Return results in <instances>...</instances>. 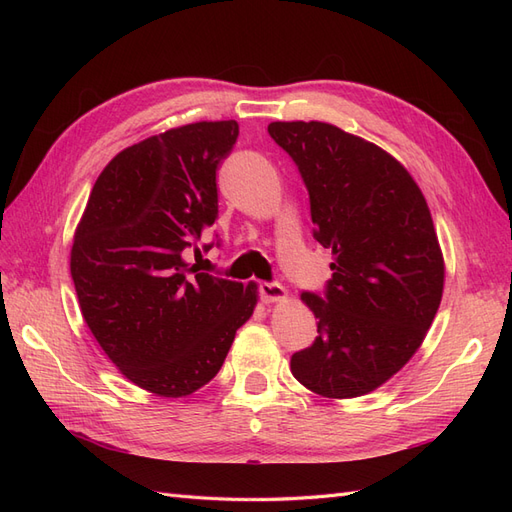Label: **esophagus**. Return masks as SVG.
<instances>
[{
  "instance_id": "esophagus-1",
  "label": "esophagus",
  "mask_w": 512,
  "mask_h": 512,
  "mask_svg": "<svg viewBox=\"0 0 512 512\" xmlns=\"http://www.w3.org/2000/svg\"><path fill=\"white\" fill-rule=\"evenodd\" d=\"M260 297L265 303H277V301H286L288 292L284 286L275 284V282H262L260 284Z\"/></svg>"
}]
</instances>
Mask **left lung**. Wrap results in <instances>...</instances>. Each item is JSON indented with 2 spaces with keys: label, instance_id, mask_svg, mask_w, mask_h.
I'll list each match as a JSON object with an SVG mask.
<instances>
[{
  "label": "left lung",
  "instance_id": "1",
  "mask_svg": "<svg viewBox=\"0 0 512 512\" xmlns=\"http://www.w3.org/2000/svg\"><path fill=\"white\" fill-rule=\"evenodd\" d=\"M269 134L299 166L333 254L324 299L303 292L316 342L290 371L329 399L376 391L421 348L442 301L444 258L427 200L391 153L324 121H273Z\"/></svg>",
  "mask_w": 512,
  "mask_h": 512
}]
</instances>
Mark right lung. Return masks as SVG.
<instances>
[{"label":"right lung","mask_w":512,"mask_h":512,"mask_svg":"<svg viewBox=\"0 0 512 512\" xmlns=\"http://www.w3.org/2000/svg\"><path fill=\"white\" fill-rule=\"evenodd\" d=\"M237 136L235 119L198 121L123 149L74 232L70 273L87 327L121 374L153 395L205 386L258 303L254 282L183 260L218 218L215 170Z\"/></svg>","instance_id":"1"}]
</instances>
